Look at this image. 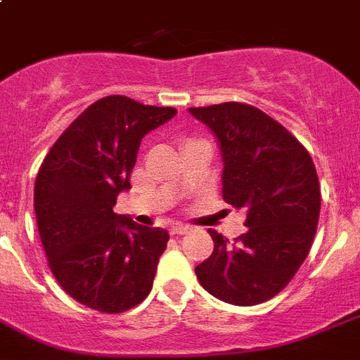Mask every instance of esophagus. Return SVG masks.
Masks as SVG:
<instances>
[{
    "mask_svg": "<svg viewBox=\"0 0 360 360\" xmlns=\"http://www.w3.org/2000/svg\"><path fill=\"white\" fill-rule=\"evenodd\" d=\"M188 232V226H184V224H174L170 228V233L172 236H183V233Z\"/></svg>",
    "mask_w": 360,
    "mask_h": 360,
    "instance_id": "esophagus-1",
    "label": "esophagus"
}]
</instances>
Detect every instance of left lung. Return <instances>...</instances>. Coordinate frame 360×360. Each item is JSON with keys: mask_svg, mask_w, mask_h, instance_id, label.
I'll return each instance as SVG.
<instances>
[{"mask_svg": "<svg viewBox=\"0 0 360 360\" xmlns=\"http://www.w3.org/2000/svg\"><path fill=\"white\" fill-rule=\"evenodd\" d=\"M188 110L217 136L223 199L246 212L248 226L232 245L210 228L214 252L195 275L221 301L261 304L286 288L308 257L321 212L317 170L302 143L257 106L228 101Z\"/></svg>", "mask_w": 360, "mask_h": 360, "instance_id": "8db88e82", "label": "left lung"}]
</instances>
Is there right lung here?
<instances>
[{
	"instance_id": "add662e5",
	"label": "right lung",
	"mask_w": 360,
	"mask_h": 360,
	"mask_svg": "<svg viewBox=\"0 0 360 360\" xmlns=\"http://www.w3.org/2000/svg\"><path fill=\"white\" fill-rule=\"evenodd\" d=\"M177 114L172 106L106 96L72 121L34 184V210L50 271L81 304L121 314L146 299L168 232L114 212L130 188L141 139Z\"/></svg>"
}]
</instances>
